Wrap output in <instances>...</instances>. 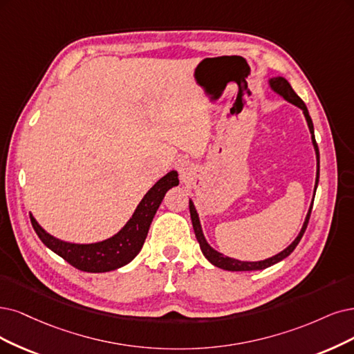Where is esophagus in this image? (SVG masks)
I'll return each instance as SVG.
<instances>
[{
    "instance_id": "obj_1",
    "label": "esophagus",
    "mask_w": 354,
    "mask_h": 354,
    "mask_svg": "<svg viewBox=\"0 0 354 354\" xmlns=\"http://www.w3.org/2000/svg\"><path fill=\"white\" fill-rule=\"evenodd\" d=\"M175 167L182 178H187L192 169V163L187 159V157H180V159L175 162Z\"/></svg>"
}]
</instances>
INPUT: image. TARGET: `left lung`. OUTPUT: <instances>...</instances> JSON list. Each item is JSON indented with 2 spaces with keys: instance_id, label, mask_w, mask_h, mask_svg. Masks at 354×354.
Listing matches in <instances>:
<instances>
[{
  "instance_id": "obj_1",
  "label": "left lung",
  "mask_w": 354,
  "mask_h": 354,
  "mask_svg": "<svg viewBox=\"0 0 354 354\" xmlns=\"http://www.w3.org/2000/svg\"><path fill=\"white\" fill-rule=\"evenodd\" d=\"M268 84L271 87L272 91H276L277 95H280L284 100L290 102L292 104H295V106H297L299 109H302L304 115H305V120L308 122V127H309V131H310V138H312V144H313V149H315V154H317V179H315V188H313V197H315V192H317V188H318V180H319V150H318V144H317V140H315V133H313V124H312V120L309 116V112H308V108L305 102L300 99L296 93L295 90L292 88L290 83L286 80L284 77H272L268 80ZM310 212H312V204L309 207V212L306 214V218L304 221V226L302 229H300L297 238L286 248V250H283L281 252H279L277 255H274L271 258H267V259H263V261H239V259H234V258H230V257H226L223 254H220L218 251L213 250V248L208 245L204 233H203V229H201V223H200V217H198V213L197 210H195V205L192 203V200H189V213H191V220H192V227H194V232H195V238H197L198 243H200V248H201V252L204 254V257L210 261V263L214 266V267H218L221 270H227V271H255V270H264V268H268L274 264L280 263L281 259L289 257L295 248L297 246V243L300 242V239H302L304 233L308 227V221H309V217H310Z\"/></svg>"
}]
</instances>
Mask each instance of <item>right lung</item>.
Returning a JSON list of instances; mask_svg holds the SVG:
<instances>
[{
	"mask_svg": "<svg viewBox=\"0 0 354 354\" xmlns=\"http://www.w3.org/2000/svg\"><path fill=\"white\" fill-rule=\"evenodd\" d=\"M179 184L178 172L170 170L144 195L134 214L127 225L113 236L95 243H71L52 236L41 227L30 213V221L35 232L50 251L64 258L77 270L87 272H106L121 268L133 261L147 238L151 220L162 204L165 194Z\"/></svg>",
	"mask_w": 354,
	"mask_h": 354,
	"instance_id": "right-lung-1",
	"label": "right lung"
}]
</instances>
